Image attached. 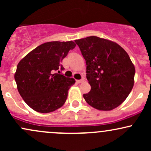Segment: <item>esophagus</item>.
I'll list each match as a JSON object with an SVG mask.
<instances>
[{"mask_svg":"<svg viewBox=\"0 0 151 151\" xmlns=\"http://www.w3.org/2000/svg\"><path fill=\"white\" fill-rule=\"evenodd\" d=\"M84 81V79H79V80H76V81H77V83H81V82H83V81Z\"/></svg>","mask_w":151,"mask_h":151,"instance_id":"obj_1","label":"esophagus"}]
</instances>
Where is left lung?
Masks as SVG:
<instances>
[{
	"label": "left lung",
	"instance_id": "8db88e82",
	"mask_svg": "<svg viewBox=\"0 0 151 151\" xmlns=\"http://www.w3.org/2000/svg\"><path fill=\"white\" fill-rule=\"evenodd\" d=\"M86 65L89 93L83 95L93 108L110 111L121 104L133 89L135 70L127 52L108 40L90 36L75 40Z\"/></svg>",
	"mask_w": 151,
	"mask_h": 151
}]
</instances>
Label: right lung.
Segmentation results:
<instances>
[{"mask_svg":"<svg viewBox=\"0 0 151 151\" xmlns=\"http://www.w3.org/2000/svg\"><path fill=\"white\" fill-rule=\"evenodd\" d=\"M72 41L48 42L40 45L20 60L15 80L20 96L30 108L40 113H50L65 103L73 78L66 77L59 70L70 50Z\"/></svg>","mask_w":151,"mask_h":151,"instance_id":"right-lung-1","label":"right lung"}]
</instances>
